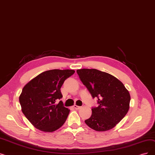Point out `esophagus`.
Masks as SVG:
<instances>
[{
	"label": "esophagus",
	"instance_id": "esophagus-1",
	"mask_svg": "<svg viewBox=\"0 0 155 155\" xmlns=\"http://www.w3.org/2000/svg\"><path fill=\"white\" fill-rule=\"evenodd\" d=\"M74 108H75V110H79V109H80L81 108V106H77V105H73V106Z\"/></svg>",
	"mask_w": 155,
	"mask_h": 155
}]
</instances>
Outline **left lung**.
Segmentation results:
<instances>
[{
    "mask_svg": "<svg viewBox=\"0 0 155 155\" xmlns=\"http://www.w3.org/2000/svg\"><path fill=\"white\" fill-rule=\"evenodd\" d=\"M77 74L99 106L92 108L85 124L92 129L104 132L115 127L126 115L130 96L123 83L110 74L96 69H80Z\"/></svg>",
    "mask_w": 155,
    "mask_h": 155,
    "instance_id": "1",
    "label": "left lung"
}]
</instances>
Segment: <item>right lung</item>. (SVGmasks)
<instances>
[{"label": "right lung", "instance_id": "obj_1", "mask_svg": "<svg viewBox=\"0 0 155 155\" xmlns=\"http://www.w3.org/2000/svg\"><path fill=\"white\" fill-rule=\"evenodd\" d=\"M75 73L73 70L45 71L26 84L19 101L23 113L36 129L52 132L65 122L70 110L63 106L61 87L64 80Z\"/></svg>", "mask_w": 155, "mask_h": 155}]
</instances>
